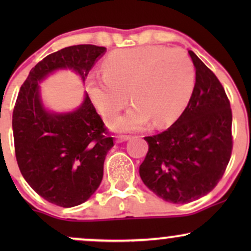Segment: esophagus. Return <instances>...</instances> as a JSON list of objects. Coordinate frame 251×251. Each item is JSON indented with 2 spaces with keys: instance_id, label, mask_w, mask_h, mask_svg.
I'll list each match as a JSON object with an SVG mask.
<instances>
[{
  "instance_id": "34e87169",
  "label": "esophagus",
  "mask_w": 251,
  "mask_h": 251,
  "mask_svg": "<svg viewBox=\"0 0 251 251\" xmlns=\"http://www.w3.org/2000/svg\"><path fill=\"white\" fill-rule=\"evenodd\" d=\"M128 139H131V137H129V135H125V134H120V135H117V137H116V142L117 143L127 142Z\"/></svg>"
}]
</instances>
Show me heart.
Returning a JSON list of instances; mask_svg holds the SVG:
<instances>
[{
  "instance_id": "1",
  "label": "heart",
  "mask_w": 251,
  "mask_h": 251,
  "mask_svg": "<svg viewBox=\"0 0 251 251\" xmlns=\"http://www.w3.org/2000/svg\"><path fill=\"white\" fill-rule=\"evenodd\" d=\"M103 76L87 82L92 103L105 119L117 117L128 103L133 108L111 123L117 131H134L152 124L171 125L191 98L195 71L179 50L144 46L112 51L103 61Z\"/></svg>"
}]
</instances>
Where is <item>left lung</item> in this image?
<instances>
[{"mask_svg":"<svg viewBox=\"0 0 251 251\" xmlns=\"http://www.w3.org/2000/svg\"><path fill=\"white\" fill-rule=\"evenodd\" d=\"M196 83L172 126L145 137L149 151L139 175L158 197L175 204L198 200L217 185L231 157L232 113L217 76L189 50Z\"/></svg>","mask_w":251,"mask_h":251,"instance_id":"8db88e82","label":"left lung"}]
</instances>
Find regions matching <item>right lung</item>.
<instances>
[{
    "label": "right lung",
    "mask_w": 251,
    "mask_h": 251,
    "mask_svg": "<svg viewBox=\"0 0 251 251\" xmlns=\"http://www.w3.org/2000/svg\"><path fill=\"white\" fill-rule=\"evenodd\" d=\"M105 51L99 46L76 45L47 55L31 68L14 107L20 171L36 194L63 208L83 203L99 188L113 138L87 93L75 111L55 113L43 106L39 83L59 70L75 72L85 82Z\"/></svg>",
    "instance_id": "1"
}]
</instances>
